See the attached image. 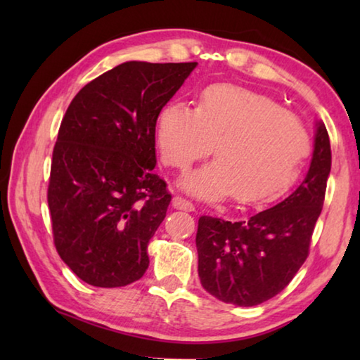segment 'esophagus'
<instances>
[{
    "mask_svg": "<svg viewBox=\"0 0 360 360\" xmlns=\"http://www.w3.org/2000/svg\"><path fill=\"white\" fill-rule=\"evenodd\" d=\"M173 208L174 210H182V211H195V205L188 202V200L182 198V197H174L173 198Z\"/></svg>",
    "mask_w": 360,
    "mask_h": 360,
    "instance_id": "1",
    "label": "esophagus"
}]
</instances>
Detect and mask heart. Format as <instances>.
<instances>
[{
  "mask_svg": "<svg viewBox=\"0 0 360 360\" xmlns=\"http://www.w3.org/2000/svg\"><path fill=\"white\" fill-rule=\"evenodd\" d=\"M155 135L163 163L179 169L210 154L214 143L216 160L179 182L205 202L231 195L241 203L271 200L308 154L300 122L266 96L227 84L205 89L197 108L169 103L158 114Z\"/></svg>",
  "mask_w": 360,
  "mask_h": 360,
  "instance_id": "obj_1",
  "label": "heart"
}]
</instances>
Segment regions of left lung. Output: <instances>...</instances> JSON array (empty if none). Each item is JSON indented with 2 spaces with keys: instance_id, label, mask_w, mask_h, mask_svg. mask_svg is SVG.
<instances>
[{
  "instance_id": "obj_1",
  "label": "left lung",
  "mask_w": 360,
  "mask_h": 360,
  "mask_svg": "<svg viewBox=\"0 0 360 360\" xmlns=\"http://www.w3.org/2000/svg\"><path fill=\"white\" fill-rule=\"evenodd\" d=\"M311 163L303 181L270 210L238 222L198 221V276L224 303L255 307L279 294L308 257L330 174V139L316 120Z\"/></svg>"
}]
</instances>
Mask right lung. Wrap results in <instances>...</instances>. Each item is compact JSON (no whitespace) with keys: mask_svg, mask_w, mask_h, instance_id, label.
Here are the masks:
<instances>
[{"mask_svg":"<svg viewBox=\"0 0 360 360\" xmlns=\"http://www.w3.org/2000/svg\"><path fill=\"white\" fill-rule=\"evenodd\" d=\"M197 65L125 62L66 109L47 202L60 257L84 283L122 288L148 270L149 240L172 202L154 174L157 117Z\"/></svg>","mask_w":360,"mask_h":360,"instance_id":"add662e5","label":"right lung"}]
</instances>
